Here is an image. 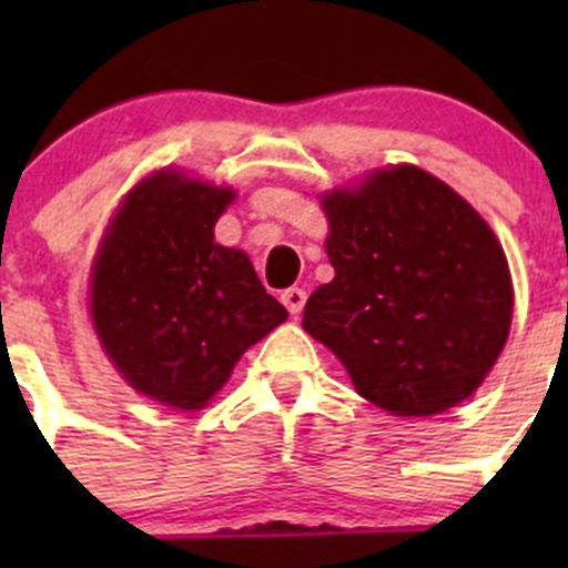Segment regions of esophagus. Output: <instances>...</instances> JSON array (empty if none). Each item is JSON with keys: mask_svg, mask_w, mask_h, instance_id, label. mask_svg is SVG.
I'll return each mask as SVG.
<instances>
[{"mask_svg": "<svg viewBox=\"0 0 568 568\" xmlns=\"http://www.w3.org/2000/svg\"><path fill=\"white\" fill-rule=\"evenodd\" d=\"M280 300H283V305L288 307L291 316H300L302 307H305V302H307V294L294 285V288H285L283 294H280Z\"/></svg>", "mask_w": 568, "mask_h": 568, "instance_id": "esophagus-1", "label": "esophagus"}]
</instances>
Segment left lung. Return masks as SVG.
Instances as JSON below:
<instances>
[{
    "label": "left lung",
    "mask_w": 568,
    "mask_h": 568,
    "mask_svg": "<svg viewBox=\"0 0 568 568\" xmlns=\"http://www.w3.org/2000/svg\"><path fill=\"white\" fill-rule=\"evenodd\" d=\"M335 277L302 326L371 404L439 415L480 387L511 329L506 252L448 183L412 164L321 194Z\"/></svg>",
    "instance_id": "8db88e82"
}]
</instances>
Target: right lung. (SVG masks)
Here are the masks:
<instances>
[{
  "label": "right lung",
  "mask_w": 568,
  "mask_h": 568,
  "mask_svg": "<svg viewBox=\"0 0 568 568\" xmlns=\"http://www.w3.org/2000/svg\"><path fill=\"white\" fill-rule=\"evenodd\" d=\"M236 192L173 170L129 192L90 277V316L136 393L203 409L252 343L288 318L242 250L214 242Z\"/></svg>",
  "instance_id": "obj_1"
}]
</instances>
